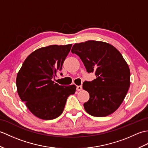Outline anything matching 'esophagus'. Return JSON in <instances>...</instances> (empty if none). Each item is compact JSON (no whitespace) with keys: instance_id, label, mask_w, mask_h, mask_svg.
Instances as JSON below:
<instances>
[{"instance_id":"1","label":"esophagus","mask_w":148,"mask_h":148,"mask_svg":"<svg viewBox=\"0 0 148 148\" xmlns=\"http://www.w3.org/2000/svg\"><path fill=\"white\" fill-rule=\"evenodd\" d=\"M82 88H83L81 86H76V89H77V91H81V90H82Z\"/></svg>"}]
</instances>
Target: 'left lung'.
Masks as SVG:
<instances>
[{"instance_id":"obj_1","label":"left lung","mask_w":148,"mask_h":148,"mask_svg":"<svg viewBox=\"0 0 148 148\" xmlns=\"http://www.w3.org/2000/svg\"><path fill=\"white\" fill-rule=\"evenodd\" d=\"M71 52L79 56L88 73L96 76L83 84L90 94L84 103L85 111L95 117L112 114L123 101L130 84V69L120 52L108 43L93 40L75 44Z\"/></svg>"}]
</instances>
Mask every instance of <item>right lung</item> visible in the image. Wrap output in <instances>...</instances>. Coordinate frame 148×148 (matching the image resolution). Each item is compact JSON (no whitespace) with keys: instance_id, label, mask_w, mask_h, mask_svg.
Listing matches in <instances>:
<instances>
[{"instance_id":"right-lung-1","label":"right lung","mask_w":148,"mask_h":148,"mask_svg":"<svg viewBox=\"0 0 148 148\" xmlns=\"http://www.w3.org/2000/svg\"><path fill=\"white\" fill-rule=\"evenodd\" d=\"M72 45H51L37 49L25 59L18 72V95L37 118L50 120L58 117L68 97L76 92L74 84L60 86L53 81L62 70Z\"/></svg>"}]
</instances>
